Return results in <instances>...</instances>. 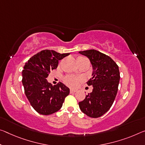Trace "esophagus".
<instances>
[{
    "instance_id": "1",
    "label": "esophagus",
    "mask_w": 145,
    "mask_h": 145,
    "mask_svg": "<svg viewBox=\"0 0 145 145\" xmlns=\"http://www.w3.org/2000/svg\"><path fill=\"white\" fill-rule=\"evenodd\" d=\"M70 93H74V92H75V91H77V90L76 89H70Z\"/></svg>"
}]
</instances>
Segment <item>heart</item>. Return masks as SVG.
<instances>
[{
  "mask_svg": "<svg viewBox=\"0 0 145 145\" xmlns=\"http://www.w3.org/2000/svg\"><path fill=\"white\" fill-rule=\"evenodd\" d=\"M84 60H88V59L85 58V57L79 56L77 58V63H79V62L84 61ZM82 81V78L81 77H77L75 75H66L64 77L63 81L64 83L66 85H67L68 86H70L71 88H75L79 84L80 82Z\"/></svg>",
  "mask_w": 145,
  "mask_h": 145,
  "instance_id": "1",
  "label": "heart"
}]
</instances>
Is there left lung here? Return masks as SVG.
Returning <instances> with one entry per match:
<instances>
[{
    "label": "left lung",
    "mask_w": 145,
    "mask_h": 145,
    "mask_svg": "<svg viewBox=\"0 0 145 145\" xmlns=\"http://www.w3.org/2000/svg\"><path fill=\"white\" fill-rule=\"evenodd\" d=\"M79 53L88 57L92 64V77L87 84L93 88L79 103V108L90 118H99L108 111L116 97L120 79L119 67L111 57L95 50Z\"/></svg>",
    "instance_id": "obj_1"
}]
</instances>
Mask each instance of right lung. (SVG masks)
I'll use <instances>...</instances> for the list:
<instances>
[{
	"label": "right lung",
	"mask_w": 145,
	"mask_h": 145,
	"mask_svg": "<svg viewBox=\"0 0 145 145\" xmlns=\"http://www.w3.org/2000/svg\"><path fill=\"white\" fill-rule=\"evenodd\" d=\"M69 54L44 50L34 55L25 64L22 72L24 92L39 114L46 116L57 112L70 93V89L62 82L53 85L46 79L50 71L57 68L59 61Z\"/></svg>",
	"instance_id": "add662e5"
}]
</instances>
